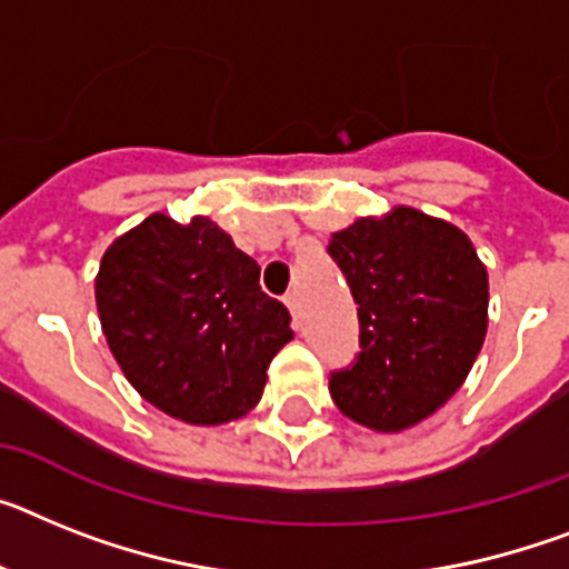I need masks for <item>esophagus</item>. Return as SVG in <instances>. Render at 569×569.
<instances>
[{"label":"esophagus","instance_id":"1","mask_svg":"<svg viewBox=\"0 0 569 569\" xmlns=\"http://www.w3.org/2000/svg\"><path fill=\"white\" fill-rule=\"evenodd\" d=\"M283 300H286V307H289V312H292L295 321H298V318H300V298H298V292H289Z\"/></svg>","mask_w":569,"mask_h":569}]
</instances>
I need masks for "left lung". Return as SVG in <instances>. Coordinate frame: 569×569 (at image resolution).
Instances as JSON below:
<instances>
[{
  "instance_id": "left-lung-1",
  "label": "left lung",
  "mask_w": 569,
  "mask_h": 569,
  "mask_svg": "<svg viewBox=\"0 0 569 569\" xmlns=\"http://www.w3.org/2000/svg\"><path fill=\"white\" fill-rule=\"evenodd\" d=\"M329 257L358 303L350 367L329 376L343 417L405 431L451 399L489 327V277L460 228L417 208L356 219L332 233Z\"/></svg>"
}]
</instances>
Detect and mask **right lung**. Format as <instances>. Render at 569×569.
Listing matches in <instances>:
<instances>
[{
	"instance_id": "1",
	"label": "right lung",
	"mask_w": 569,
	"mask_h": 569,
	"mask_svg": "<svg viewBox=\"0 0 569 569\" xmlns=\"http://www.w3.org/2000/svg\"><path fill=\"white\" fill-rule=\"evenodd\" d=\"M103 336L132 388L190 425L240 419L260 402L292 315L260 289V266L217 222L164 213L107 248L94 280Z\"/></svg>"
}]
</instances>
